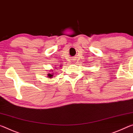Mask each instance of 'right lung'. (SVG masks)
Masks as SVG:
<instances>
[{"label": "right lung", "instance_id": "right-lung-1", "mask_svg": "<svg viewBox=\"0 0 133 133\" xmlns=\"http://www.w3.org/2000/svg\"><path fill=\"white\" fill-rule=\"evenodd\" d=\"M54 75V72L53 73H49V74H48V77L49 78H52V77H53Z\"/></svg>", "mask_w": 133, "mask_h": 133}]
</instances>
